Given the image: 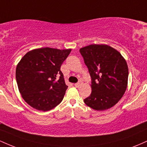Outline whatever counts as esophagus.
I'll return each mask as SVG.
<instances>
[{
    "instance_id": "1",
    "label": "esophagus",
    "mask_w": 147,
    "mask_h": 147,
    "mask_svg": "<svg viewBox=\"0 0 147 147\" xmlns=\"http://www.w3.org/2000/svg\"><path fill=\"white\" fill-rule=\"evenodd\" d=\"M81 84H82V82H78V83H76L75 84V86L76 87H79V86L81 85Z\"/></svg>"
}]
</instances>
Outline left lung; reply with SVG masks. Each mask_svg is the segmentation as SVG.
Here are the masks:
<instances>
[{
    "instance_id": "1",
    "label": "left lung",
    "mask_w": 147,
    "mask_h": 147,
    "mask_svg": "<svg viewBox=\"0 0 147 147\" xmlns=\"http://www.w3.org/2000/svg\"><path fill=\"white\" fill-rule=\"evenodd\" d=\"M91 77L90 95L84 103L96 111L115 105L126 90L129 68L120 53L105 44H92L79 50Z\"/></svg>"
}]
</instances>
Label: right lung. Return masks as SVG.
Returning a JSON list of instances; mask_svg holds the SVG:
<instances>
[{"instance_id":"obj_1","label":"right lung","mask_w":147,"mask_h":147,"mask_svg":"<svg viewBox=\"0 0 147 147\" xmlns=\"http://www.w3.org/2000/svg\"><path fill=\"white\" fill-rule=\"evenodd\" d=\"M70 52L71 49L38 48L21 59L16 69V82L22 97L30 106L48 111L61 102L68 86L60 69Z\"/></svg>"}]
</instances>
